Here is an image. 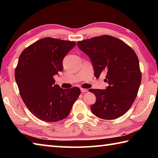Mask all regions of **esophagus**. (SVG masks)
Here are the masks:
<instances>
[{
  "instance_id": "obj_1",
  "label": "esophagus",
  "mask_w": 158,
  "mask_h": 158,
  "mask_svg": "<svg viewBox=\"0 0 158 158\" xmlns=\"http://www.w3.org/2000/svg\"><path fill=\"white\" fill-rule=\"evenodd\" d=\"M81 91L82 92V93H86V92H88V89H81Z\"/></svg>"
}]
</instances>
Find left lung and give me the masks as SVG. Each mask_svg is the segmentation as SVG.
Returning <instances> with one entry per match:
<instances>
[{"instance_id": "8db88e82", "label": "left lung", "mask_w": 158, "mask_h": 158, "mask_svg": "<svg viewBox=\"0 0 158 158\" xmlns=\"http://www.w3.org/2000/svg\"><path fill=\"white\" fill-rule=\"evenodd\" d=\"M77 46L90 58L96 78L102 72L106 74V90H89L97 98L90 106L93 114L105 120L124 115L135 102L141 81L135 51L123 41L106 35L79 41Z\"/></svg>"}]
</instances>
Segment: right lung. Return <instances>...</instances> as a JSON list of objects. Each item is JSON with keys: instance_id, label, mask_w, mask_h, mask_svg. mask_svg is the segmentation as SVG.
Listing matches in <instances>:
<instances>
[{"instance_id": "add662e5", "label": "right lung", "mask_w": 158, "mask_h": 158, "mask_svg": "<svg viewBox=\"0 0 158 158\" xmlns=\"http://www.w3.org/2000/svg\"><path fill=\"white\" fill-rule=\"evenodd\" d=\"M73 41L44 37L21 52L15 80L28 110L40 120L56 122L65 118L81 93L79 88L63 89L53 76L63 70L62 61L75 46Z\"/></svg>"}]
</instances>
